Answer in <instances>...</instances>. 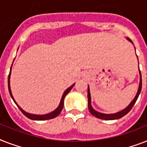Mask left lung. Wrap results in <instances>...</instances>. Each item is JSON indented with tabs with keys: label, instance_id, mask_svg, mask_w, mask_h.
I'll list each match as a JSON object with an SVG mask.
<instances>
[{
	"label": "left lung",
	"instance_id": "8db88e82",
	"mask_svg": "<svg viewBox=\"0 0 147 147\" xmlns=\"http://www.w3.org/2000/svg\"><path fill=\"white\" fill-rule=\"evenodd\" d=\"M127 40L133 43L132 41H131V40H130L128 37L127 38ZM137 59H138V58H137ZM138 63H139V62H138ZM139 73H140V84H139V87H138V90H137L136 96H135L134 98L133 99L132 101L129 104V105H128L127 107H125L124 109H123L122 111H121L117 112V113H114V114H104V113H100V112H98L97 111H95V110L92 107V100H91V94H90V88H89V86H88V110H89V111L91 112V114H92L93 116L98 117V118L102 119V120H107V121L120 119L122 117H123L124 115H126V114H127L128 112L132 109L133 106H134L135 103H136L137 98H138L140 94V92H141L142 77H141V72H140V69H139Z\"/></svg>",
	"mask_w": 147,
	"mask_h": 147
}]
</instances>
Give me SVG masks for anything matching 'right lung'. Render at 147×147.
<instances>
[{
  "label": "right lung",
  "mask_w": 147,
  "mask_h": 147,
  "mask_svg": "<svg viewBox=\"0 0 147 147\" xmlns=\"http://www.w3.org/2000/svg\"><path fill=\"white\" fill-rule=\"evenodd\" d=\"M13 65V64H12ZM12 67V66H11ZM10 74H11V68H10V73H9V76H8V89H9V92H10V94L12 99L13 100L14 103L17 105V106L18 107L20 111H22V113L26 117H28L29 119H30V120H33V121H46V120H49V119H53L55 118V117H57L59 114L61 113L62 111V108H63V105H64V98L66 96V94L69 93L70 91L71 90V88H73V86L75 85V83H74L73 85H71L70 87L68 88L64 92L63 94H62V98H61V100H60V103L59 106L57 107V108L55 110H54L53 111L50 112L49 114H30V113H28V112H26L24 110H23L21 107H20L19 105H17V103L16 102V100H14V98L13 97L12 92H11V89H10Z\"/></svg>",
  "instance_id": "right-lung-1"
}]
</instances>
